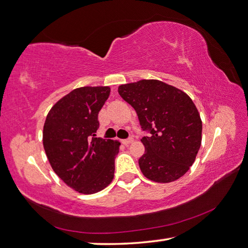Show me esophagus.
Wrapping results in <instances>:
<instances>
[{"instance_id":"1","label":"esophagus","mask_w":248,"mask_h":248,"mask_svg":"<svg viewBox=\"0 0 248 248\" xmlns=\"http://www.w3.org/2000/svg\"><path fill=\"white\" fill-rule=\"evenodd\" d=\"M133 141H134V140L131 137V138H128V140H124L122 142H123V144H124L125 146H127V145H129V144H132Z\"/></svg>"}]
</instances>
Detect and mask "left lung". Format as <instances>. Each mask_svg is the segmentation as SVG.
<instances>
[{
    "instance_id": "1",
    "label": "left lung",
    "mask_w": 248,
    "mask_h": 248,
    "mask_svg": "<svg viewBox=\"0 0 248 248\" xmlns=\"http://www.w3.org/2000/svg\"><path fill=\"white\" fill-rule=\"evenodd\" d=\"M119 93L135 108L145 154L138 160L147 179L170 183L183 176L202 145V123L196 106L184 91L157 79L121 85Z\"/></svg>"
}]
</instances>
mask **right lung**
Segmentation results:
<instances>
[{
	"instance_id": "obj_1",
	"label": "right lung",
	"mask_w": 248,
	"mask_h": 248,
	"mask_svg": "<svg viewBox=\"0 0 248 248\" xmlns=\"http://www.w3.org/2000/svg\"><path fill=\"white\" fill-rule=\"evenodd\" d=\"M110 87H80L51 108L42 141L53 171L81 194L98 193L114 177L120 142L97 138L98 114L110 95Z\"/></svg>"
}]
</instances>
